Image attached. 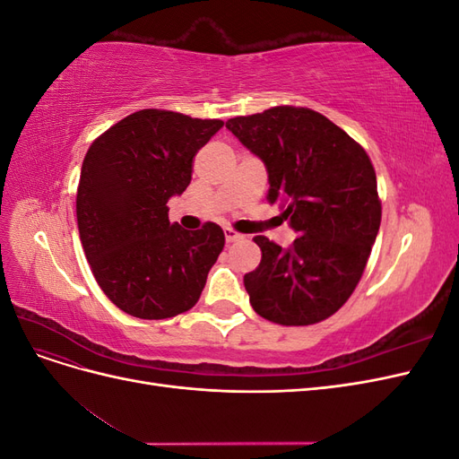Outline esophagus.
Segmentation results:
<instances>
[{"label":"esophagus","mask_w":459,"mask_h":459,"mask_svg":"<svg viewBox=\"0 0 459 459\" xmlns=\"http://www.w3.org/2000/svg\"><path fill=\"white\" fill-rule=\"evenodd\" d=\"M224 235H226V241H228V243H235V241H239V239L245 238L243 233L235 231L233 228H226V230H224Z\"/></svg>","instance_id":"obj_1"}]
</instances>
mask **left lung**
<instances>
[{
	"label": "left lung",
	"mask_w": 459,
	"mask_h": 459,
	"mask_svg": "<svg viewBox=\"0 0 459 459\" xmlns=\"http://www.w3.org/2000/svg\"><path fill=\"white\" fill-rule=\"evenodd\" d=\"M226 128L266 164L268 201L299 238L287 251L256 235L262 260L245 273L258 316L312 325L335 314L362 280L381 226L377 176L366 149L307 107H272Z\"/></svg>",
	"instance_id": "left-lung-1"
}]
</instances>
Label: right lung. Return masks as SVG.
<instances>
[{
  "mask_svg": "<svg viewBox=\"0 0 459 459\" xmlns=\"http://www.w3.org/2000/svg\"><path fill=\"white\" fill-rule=\"evenodd\" d=\"M221 126L218 118L143 108L86 152L76 191L80 241L103 293L134 317L166 319L195 307L224 248L214 221L187 231L170 224L166 206L186 191L193 159Z\"/></svg>",
  "mask_w": 459,
  "mask_h": 459,
  "instance_id": "obj_1",
  "label": "right lung"
}]
</instances>
